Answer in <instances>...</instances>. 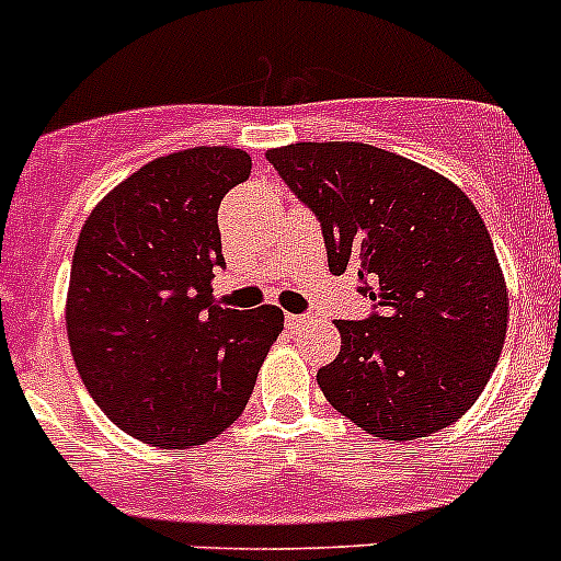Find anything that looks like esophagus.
Listing matches in <instances>:
<instances>
[{"label": "esophagus", "instance_id": "34e87169", "mask_svg": "<svg viewBox=\"0 0 561 561\" xmlns=\"http://www.w3.org/2000/svg\"><path fill=\"white\" fill-rule=\"evenodd\" d=\"M287 325H290V329H298V325L301 323H307V314H287Z\"/></svg>", "mask_w": 561, "mask_h": 561}]
</instances>
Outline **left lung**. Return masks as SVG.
I'll return each mask as SVG.
<instances>
[{"label": "left lung", "mask_w": 561, "mask_h": 561, "mask_svg": "<svg viewBox=\"0 0 561 561\" xmlns=\"http://www.w3.org/2000/svg\"><path fill=\"white\" fill-rule=\"evenodd\" d=\"M320 221L334 276L353 271L373 312L336 320L325 400L369 436L413 442L453 425L485 389L507 334V287L485 221L455 183L358 142L265 153Z\"/></svg>", "instance_id": "left-lung-1"}]
</instances>
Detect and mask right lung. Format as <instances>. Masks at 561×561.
Listing matches in <instances>:
<instances>
[{"instance_id":"1","label":"right lung","mask_w":561,"mask_h":561,"mask_svg":"<svg viewBox=\"0 0 561 561\" xmlns=\"http://www.w3.org/2000/svg\"><path fill=\"white\" fill-rule=\"evenodd\" d=\"M252 175L238 148L161 156L108 192L79 232L68 336L92 400L119 431L186 449L230 427L279 336V307L214 298L219 205Z\"/></svg>"}]
</instances>
